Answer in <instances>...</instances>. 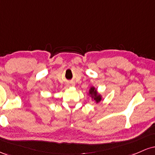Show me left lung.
<instances>
[{
    "mask_svg": "<svg viewBox=\"0 0 155 155\" xmlns=\"http://www.w3.org/2000/svg\"><path fill=\"white\" fill-rule=\"evenodd\" d=\"M89 95L91 96L92 100L95 101L96 104H98V103L101 102V101L102 100V97L100 94H98L97 90L94 87H90V90H89Z\"/></svg>",
    "mask_w": 155,
    "mask_h": 155,
    "instance_id": "obj_1",
    "label": "left lung"
}]
</instances>
